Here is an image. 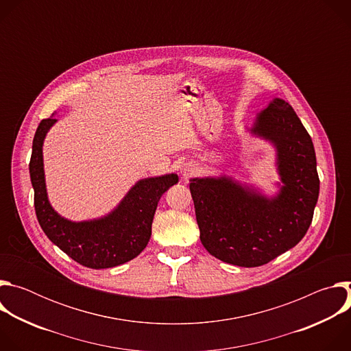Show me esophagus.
I'll list each match as a JSON object with an SVG mask.
<instances>
[{
  "label": "esophagus",
  "instance_id": "esophagus-1",
  "mask_svg": "<svg viewBox=\"0 0 351 351\" xmlns=\"http://www.w3.org/2000/svg\"><path fill=\"white\" fill-rule=\"evenodd\" d=\"M194 171H195V167L191 162H186L180 168V175L183 179H189L194 173Z\"/></svg>",
  "mask_w": 351,
  "mask_h": 351
}]
</instances>
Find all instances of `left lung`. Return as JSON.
Masks as SVG:
<instances>
[{"mask_svg":"<svg viewBox=\"0 0 351 351\" xmlns=\"http://www.w3.org/2000/svg\"><path fill=\"white\" fill-rule=\"evenodd\" d=\"M252 133L276 147L280 190L265 197L232 178L190 182L199 240L215 258L237 267H261L307 233L319 194L313 140L289 103L274 98Z\"/></svg>","mask_w":351,"mask_h":351,"instance_id":"left-lung-1","label":"left lung"}]
</instances>
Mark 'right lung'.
I'll use <instances>...</instances> for the list:
<instances>
[{
  "mask_svg": "<svg viewBox=\"0 0 351 351\" xmlns=\"http://www.w3.org/2000/svg\"><path fill=\"white\" fill-rule=\"evenodd\" d=\"M57 119H43L33 138L29 164L34 189V210L47 237L72 260L93 269L112 268L137 257L152 237L153 218L161 195L179 178L175 173L138 180L107 217L72 222L58 215L47 198L43 141Z\"/></svg>",
  "mask_w": 351,
  "mask_h": 351,
  "instance_id": "right-lung-1",
  "label": "right lung"
}]
</instances>
